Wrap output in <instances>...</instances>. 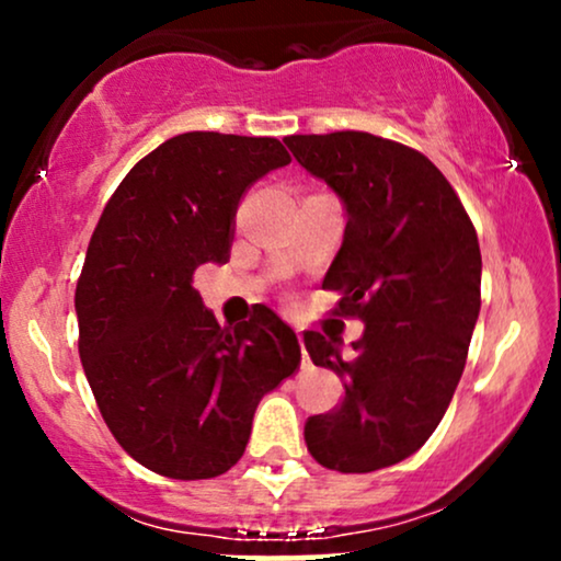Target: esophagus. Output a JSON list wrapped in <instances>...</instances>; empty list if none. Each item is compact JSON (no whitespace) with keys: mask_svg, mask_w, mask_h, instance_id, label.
<instances>
[{"mask_svg":"<svg viewBox=\"0 0 561 561\" xmlns=\"http://www.w3.org/2000/svg\"><path fill=\"white\" fill-rule=\"evenodd\" d=\"M298 343L302 345V334L300 332H298ZM306 364H308V356H306V351H302V366H306Z\"/></svg>","mask_w":561,"mask_h":561,"instance_id":"esophagus-1","label":"esophagus"}]
</instances>
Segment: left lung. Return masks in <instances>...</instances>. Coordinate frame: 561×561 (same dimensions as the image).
I'll return each instance as SVG.
<instances>
[{
	"mask_svg": "<svg viewBox=\"0 0 561 561\" xmlns=\"http://www.w3.org/2000/svg\"><path fill=\"white\" fill-rule=\"evenodd\" d=\"M295 160L343 203V244L324 289L364 321L353 358L306 332L311 362L345 379L332 414L306 422L321 467L375 472L416 454L446 414L480 317L478 234L448 179L422 152L366 131L295 134Z\"/></svg>",
	"mask_w": 561,
	"mask_h": 561,
	"instance_id": "obj_1",
	"label": "left lung"
}]
</instances>
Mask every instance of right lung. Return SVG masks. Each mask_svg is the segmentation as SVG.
Listing matches in <instances>:
<instances>
[{"mask_svg": "<svg viewBox=\"0 0 561 561\" xmlns=\"http://www.w3.org/2000/svg\"><path fill=\"white\" fill-rule=\"evenodd\" d=\"M287 163L272 137L179 134L126 173L89 242L76 285L83 371L115 440L163 478L234 467L261 398L300 366L272 308L221 327L192 287L197 266L229 261L244 190Z\"/></svg>", "mask_w": 561, "mask_h": 561, "instance_id": "right-lung-1", "label": "right lung"}]
</instances>
